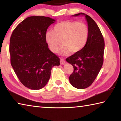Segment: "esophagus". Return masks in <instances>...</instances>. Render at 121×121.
I'll list each match as a JSON object with an SVG mask.
<instances>
[{"mask_svg":"<svg viewBox=\"0 0 121 121\" xmlns=\"http://www.w3.org/2000/svg\"><path fill=\"white\" fill-rule=\"evenodd\" d=\"M65 59H60V64L62 65H65Z\"/></svg>","mask_w":121,"mask_h":121,"instance_id":"1","label":"esophagus"}]
</instances>
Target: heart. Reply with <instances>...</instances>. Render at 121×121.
Segmentation results:
<instances>
[{
  "label": "heart",
  "instance_id": "heart-1",
  "mask_svg": "<svg viewBox=\"0 0 121 121\" xmlns=\"http://www.w3.org/2000/svg\"><path fill=\"white\" fill-rule=\"evenodd\" d=\"M54 31H48L45 39L50 50L53 53L58 52L62 39V46L59 53L67 56L71 52L77 53L82 50L86 44L89 37V28L83 22L65 21L56 24Z\"/></svg>",
  "mask_w": 121,
  "mask_h": 121
}]
</instances>
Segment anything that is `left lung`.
Returning <instances> with one entry per match:
<instances>
[{
	"label": "left lung",
	"mask_w": 121,
	"mask_h": 121,
	"mask_svg": "<svg viewBox=\"0 0 121 121\" xmlns=\"http://www.w3.org/2000/svg\"><path fill=\"white\" fill-rule=\"evenodd\" d=\"M85 15L89 28V37L82 50L66 59L73 65V71L69 76L71 85L78 89L90 86L95 80L102 66L105 42L97 23L89 15L78 13L73 16Z\"/></svg>",
	"instance_id": "obj_1"
}]
</instances>
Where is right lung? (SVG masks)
<instances>
[{"label": "right lung", "mask_w": 121, "mask_h": 121, "mask_svg": "<svg viewBox=\"0 0 121 121\" xmlns=\"http://www.w3.org/2000/svg\"><path fill=\"white\" fill-rule=\"evenodd\" d=\"M54 22L44 16H30L18 24L10 38L11 65L21 83L30 89L44 87L52 67L60 65L59 56L49 50L45 39L48 28Z\"/></svg>", "instance_id": "1"}]
</instances>
